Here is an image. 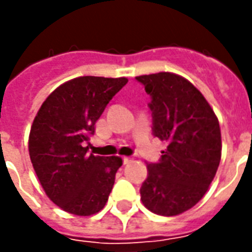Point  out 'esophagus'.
I'll list each match as a JSON object with an SVG mask.
<instances>
[{"instance_id": "esophagus-1", "label": "esophagus", "mask_w": 252, "mask_h": 252, "mask_svg": "<svg viewBox=\"0 0 252 252\" xmlns=\"http://www.w3.org/2000/svg\"><path fill=\"white\" fill-rule=\"evenodd\" d=\"M129 162H132L131 157H124V158H123V163L124 164H128Z\"/></svg>"}]
</instances>
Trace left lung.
<instances>
[{"label": "left lung", "mask_w": 252, "mask_h": 252, "mask_svg": "<svg viewBox=\"0 0 252 252\" xmlns=\"http://www.w3.org/2000/svg\"><path fill=\"white\" fill-rule=\"evenodd\" d=\"M150 94L153 135L169 143L157 163H147L140 195L148 211L175 216L204 197L221 158L215 112L191 83L173 72L136 77Z\"/></svg>", "instance_id": "8db88e82"}]
</instances>
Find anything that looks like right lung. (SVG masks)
I'll use <instances>...</instances> for the list:
<instances>
[{
  "mask_svg": "<svg viewBox=\"0 0 252 252\" xmlns=\"http://www.w3.org/2000/svg\"><path fill=\"white\" fill-rule=\"evenodd\" d=\"M126 82V78H74L55 89L36 115L28 143L31 162L46 194L63 211L90 216L108 201L123 160L88 154L89 137Z\"/></svg>",
  "mask_w": 252,
  "mask_h": 252,
  "instance_id": "1",
  "label": "right lung"
}]
</instances>
